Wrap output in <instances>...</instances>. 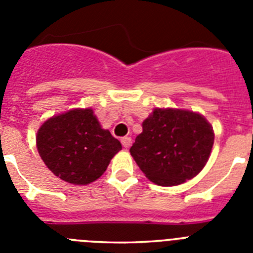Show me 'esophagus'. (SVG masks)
I'll return each mask as SVG.
<instances>
[{
	"label": "esophagus",
	"mask_w": 253,
	"mask_h": 253,
	"mask_svg": "<svg viewBox=\"0 0 253 253\" xmlns=\"http://www.w3.org/2000/svg\"><path fill=\"white\" fill-rule=\"evenodd\" d=\"M122 144L124 148H129V147L131 146V138L130 137L122 138Z\"/></svg>",
	"instance_id": "obj_1"
}]
</instances>
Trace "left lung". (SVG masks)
<instances>
[{
	"mask_svg": "<svg viewBox=\"0 0 253 253\" xmlns=\"http://www.w3.org/2000/svg\"><path fill=\"white\" fill-rule=\"evenodd\" d=\"M130 148L148 180L176 186L204 169L214 144V130L202 114L182 109H154Z\"/></svg>",
	"mask_w": 253,
	"mask_h": 253,
	"instance_id": "8db88e82",
	"label": "left lung"
}]
</instances>
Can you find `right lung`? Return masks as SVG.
<instances>
[{
  "label": "right lung",
  "instance_id": "1",
  "mask_svg": "<svg viewBox=\"0 0 253 253\" xmlns=\"http://www.w3.org/2000/svg\"><path fill=\"white\" fill-rule=\"evenodd\" d=\"M37 148L45 166L60 180L88 185L106 171L122 144L102 129L91 107L51 116L37 133Z\"/></svg>",
  "mask_w": 253,
  "mask_h": 253
}]
</instances>
